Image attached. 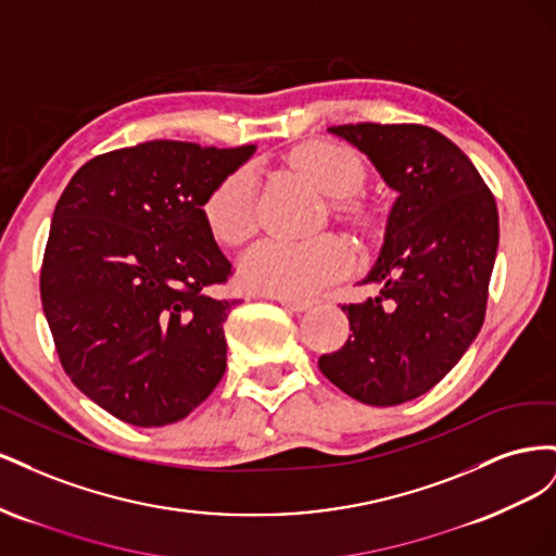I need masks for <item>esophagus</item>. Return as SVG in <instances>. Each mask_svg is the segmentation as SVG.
Listing matches in <instances>:
<instances>
[{"label":"esophagus","instance_id":"esophagus-1","mask_svg":"<svg viewBox=\"0 0 556 556\" xmlns=\"http://www.w3.org/2000/svg\"><path fill=\"white\" fill-rule=\"evenodd\" d=\"M278 301H280V304H282L285 308H290V311H294V313H304V311H308V308L313 306V301H311V299H292V296H278Z\"/></svg>","mask_w":556,"mask_h":556}]
</instances>
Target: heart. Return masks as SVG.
I'll return each instance as SVG.
<instances>
[{
  "label": "heart",
  "mask_w": 556,
  "mask_h": 556,
  "mask_svg": "<svg viewBox=\"0 0 556 556\" xmlns=\"http://www.w3.org/2000/svg\"><path fill=\"white\" fill-rule=\"evenodd\" d=\"M288 164L313 188L336 199V217L357 225L368 223L366 206L348 199L366 180V166L355 148L339 141L313 139L292 148ZM204 217L211 233L223 245H243L257 229L252 176L245 169H239L217 182L204 204ZM350 248L336 237H317L311 241L268 239L245 252L241 278L255 292L299 299L341 278L350 268Z\"/></svg>",
  "instance_id": "1"
}]
</instances>
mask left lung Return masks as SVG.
Instances as JSON below:
<instances>
[{"label": "left lung", "instance_id": "1", "mask_svg": "<svg viewBox=\"0 0 556 556\" xmlns=\"http://www.w3.org/2000/svg\"><path fill=\"white\" fill-rule=\"evenodd\" d=\"M371 157L399 192L364 304H341L350 336L319 357L339 390L366 406H399L439 384L473 343L498 248L492 190L462 150L427 125L331 127Z\"/></svg>", "mask_w": 556, "mask_h": 556}]
</instances>
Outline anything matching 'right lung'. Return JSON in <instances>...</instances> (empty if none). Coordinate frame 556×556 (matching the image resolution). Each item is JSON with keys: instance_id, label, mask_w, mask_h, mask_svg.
<instances>
[{"instance_id": "right-lung-1", "label": "right lung", "mask_w": 556, "mask_h": 556, "mask_svg": "<svg viewBox=\"0 0 556 556\" xmlns=\"http://www.w3.org/2000/svg\"><path fill=\"white\" fill-rule=\"evenodd\" d=\"M250 155L146 141L92 157L58 199L43 313L64 374L127 425H174L225 376L223 323L241 299L211 294L233 268L204 204Z\"/></svg>"}]
</instances>
